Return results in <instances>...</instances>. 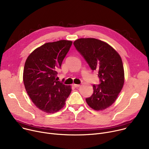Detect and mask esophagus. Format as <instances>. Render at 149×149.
<instances>
[{
    "label": "esophagus",
    "instance_id": "obj_1",
    "mask_svg": "<svg viewBox=\"0 0 149 149\" xmlns=\"http://www.w3.org/2000/svg\"><path fill=\"white\" fill-rule=\"evenodd\" d=\"M73 86H74L75 88H78V87H79L81 85H79V84H74Z\"/></svg>",
    "mask_w": 149,
    "mask_h": 149
}]
</instances>
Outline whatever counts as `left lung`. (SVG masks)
<instances>
[{"label":"left lung","instance_id":"8db88e82","mask_svg":"<svg viewBox=\"0 0 149 149\" xmlns=\"http://www.w3.org/2000/svg\"><path fill=\"white\" fill-rule=\"evenodd\" d=\"M73 44L100 79L99 85H93V95L86 98L87 104L95 110L107 109L116 101L124 84L120 55L108 43L94 38L79 39Z\"/></svg>","mask_w":149,"mask_h":149}]
</instances>
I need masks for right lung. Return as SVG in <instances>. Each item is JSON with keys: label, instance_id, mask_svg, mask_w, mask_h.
<instances>
[{"label": "right lung", "instance_id": "right-lung-1", "mask_svg": "<svg viewBox=\"0 0 149 149\" xmlns=\"http://www.w3.org/2000/svg\"><path fill=\"white\" fill-rule=\"evenodd\" d=\"M72 42L61 40L45 43L33 51L26 61L23 82L35 105L42 111L54 113L65 104L72 89L56 79L57 70L69 51Z\"/></svg>", "mask_w": 149, "mask_h": 149}]
</instances>
